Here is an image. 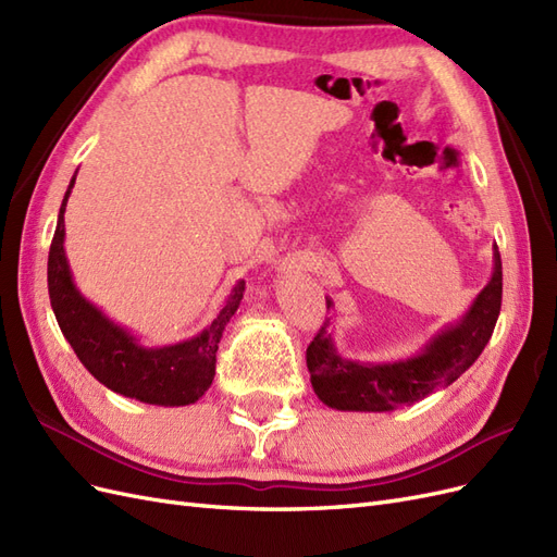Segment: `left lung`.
I'll return each instance as SVG.
<instances>
[{
    "instance_id": "1",
    "label": "left lung",
    "mask_w": 557,
    "mask_h": 557,
    "mask_svg": "<svg viewBox=\"0 0 557 557\" xmlns=\"http://www.w3.org/2000/svg\"><path fill=\"white\" fill-rule=\"evenodd\" d=\"M327 309L334 307L327 297ZM502 307V260L493 246V276L469 309L436 330L413 356L391 362H360L342 356L330 318L307 348V367L318 399L336 411L383 413L411 407L458 381L491 342Z\"/></svg>"
}]
</instances>
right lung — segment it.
Masks as SVG:
<instances>
[{
    "instance_id": "add662e5",
    "label": "right lung",
    "mask_w": 557,
    "mask_h": 557,
    "mask_svg": "<svg viewBox=\"0 0 557 557\" xmlns=\"http://www.w3.org/2000/svg\"><path fill=\"white\" fill-rule=\"evenodd\" d=\"M76 174L64 193L58 227L48 252V295L64 339L76 358L109 391L156 407H188L205 395L215 376V350L230 318L237 313L246 283L237 281L221 311L199 334L166 346H144L83 295L64 252V209Z\"/></svg>"
}]
</instances>
